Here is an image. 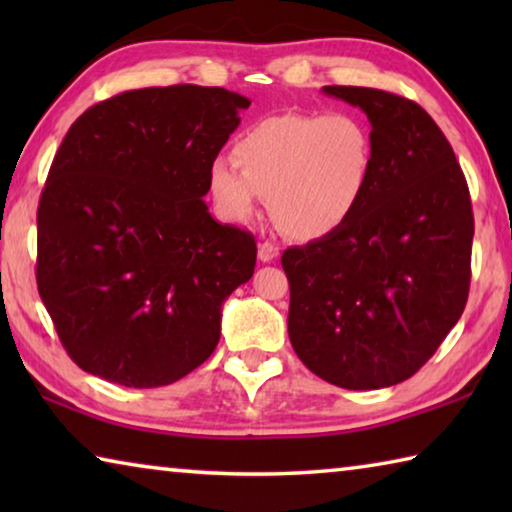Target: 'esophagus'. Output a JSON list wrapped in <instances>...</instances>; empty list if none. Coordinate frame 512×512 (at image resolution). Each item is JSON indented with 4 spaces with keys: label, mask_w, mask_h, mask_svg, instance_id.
I'll return each mask as SVG.
<instances>
[{
    "label": "esophagus",
    "mask_w": 512,
    "mask_h": 512,
    "mask_svg": "<svg viewBox=\"0 0 512 512\" xmlns=\"http://www.w3.org/2000/svg\"><path fill=\"white\" fill-rule=\"evenodd\" d=\"M257 255L262 262H273V259L280 255V248H277V244H273V241H262V244H259Z\"/></svg>",
    "instance_id": "obj_1"
}]
</instances>
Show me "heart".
<instances>
[{
	"mask_svg": "<svg viewBox=\"0 0 512 512\" xmlns=\"http://www.w3.org/2000/svg\"><path fill=\"white\" fill-rule=\"evenodd\" d=\"M375 173V137L359 115L282 112L250 124L232 146V162L210 164L207 189L228 221H248L264 196L284 235L314 241L359 212Z\"/></svg>",
	"mask_w": 512,
	"mask_h": 512,
	"instance_id": "obj_1",
	"label": "heart"
}]
</instances>
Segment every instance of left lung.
<instances>
[{
	"instance_id": "1",
	"label": "left lung",
	"mask_w": 512,
	"mask_h": 512,
	"mask_svg": "<svg viewBox=\"0 0 512 512\" xmlns=\"http://www.w3.org/2000/svg\"><path fill=\"white\" fill-rule=\"evenodd\" d=\"M323 92L366 112L377 173L341 230L284 250L289 339L320 379L375 391L413 377L463 314L470 189L447 137L415 101L354 85Z\"/></svg>"
}]
</instances>
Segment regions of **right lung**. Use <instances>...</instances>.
<instances>
[{
	"instance_id": "1",
	"label": "right lung",
	"mask_w": 512,
	"mask_h": 512,
	"mask_svg": "<svg viewBox=\"0 0 512 512\" xmlns=\"http://www.w3.org/2000/svg\"><path fill=\"white\" fill-rule=\"evenodd\" d=\"M250 101L203 85L121 92L69 126L38 205V293L76 366L158 388L210 357L255 237L216 223L207 171Z\"/></svg>"
}]
</instances>
